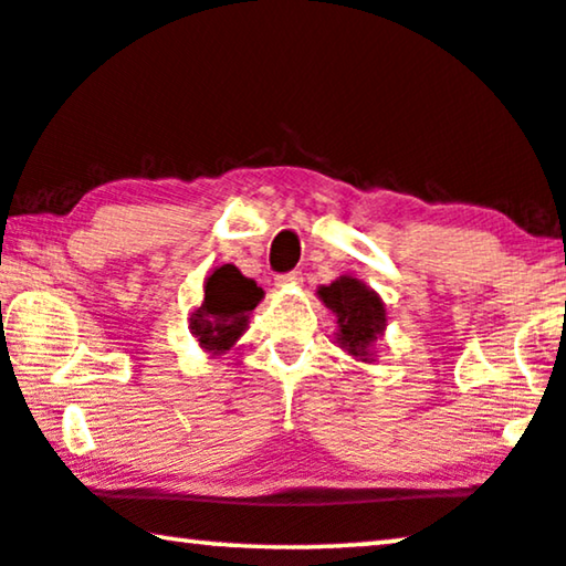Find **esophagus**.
I'll use <instances>...</instances> for the list:
<instances>
[{
	"mask_svg": "<svg viewBox=\"0 0 566 566\" xmlns=\"http://www.w3.org/2000/svg\"><path fill=\"white\" fill-rule=\"evenodd\" d=\"M277 285H298L303 283V273L301 271H291V273H281L275 277Z\"/></svg>",
	"mask_w": 566,
	"mask_h": 566,
	"instance_id": "esophagus-1",
	"label": "esophagus"
}]
</instances>
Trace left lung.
Here are the masks:
<instances>
[{
	"mask_svg": "<svg viewBox=\"0 0 566 566\" xmlns=\"http://www.w3.org/2000/svg\"><path fill=\"white\" fill-rule=\"evenodd\" d=\"M318 298L336 313L338 344L354 356H369V346L387 326L385 303L379 301V295L356 277L344 275L332 285H324Z\"/></svg>",
	"mask_w": 566,
	"mask_h": 566,
	"instance_id": "left-lung-1",
	"label": "left lung"
}]
</instances>
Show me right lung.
<instances>
[{
  "label": "right lung",
  "instance_id": "1",
  "mask_svg": "<svg viewBox=\"0 0 566 566\" xmlns=\"http://www.w3.org/2000/svg\"><path fill=\"white\" fill-rule=\"evenodd\" d=\"M263 289L255 281L242 275L234 265H222L205 281V301L192 318L189 328L199 338V346L220 354L238 342L248 328V313L253 311Z\"/></svg>",
  "mask_w": 566,
  "mask_h": 566
}]
</instances>
